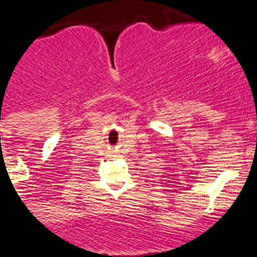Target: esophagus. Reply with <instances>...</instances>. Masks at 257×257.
Listing matches in <instances>:
<instances>
[{
  "mask_svg": "<svg viewBox=\"0 0 257 257\" xmlns=\"http://www.w3.org/2000/svg\"><path fill=\"white\" fill-rule=\"evenodd\" d=\"M110 156H115V155H114V154H111V155H110Z\"/></svg>",
  "mask_w": 257,
  "mask_h": 257,
  "instance_id": "1",
  "label": "esophagus"
}]
</instances>
